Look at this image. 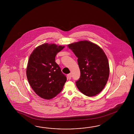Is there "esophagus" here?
Here are the masks:
<instances>
[{"label":"esophagus","instance_id":"1","mask_svg":"<svg viewBox=\"0 0 134 134\" xmlns=\"http://www.w3.org/2000/svg\"><path fill=\"white\" fill-rule=\"evenodd\" d=\"M67 76H68V80H71V77H72V74H71V73L68 74Z\"/></svg>","mask_w":134,"mask_h":134}]
</instances>
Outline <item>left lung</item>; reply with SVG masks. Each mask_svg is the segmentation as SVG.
<instances>
[{"mask_svg":"<svg viewBox=\"0 0 134 134\" xmlns=\"http://www.w3.org/2000/svg\"><path fill=\"white\" fill-rule=\"evenodd\" d=\"M77 57L80 76L76 82L80 91L88 97L99 94L108 80V60L103 49L94 43L82 41L68 45Z\"/></svg>","mask_w":134,"mask_h":134,"instance_id":"left-lung-1","label":"left lung"}]
</instances>
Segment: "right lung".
I'll return each instance as SVG.
<instances>
[{
    "mask_svg": "<svg viewBox=\"0 0 134 134\" xmlns=\"http://www.w3.org/2000/svg\"><path fill=\"white\" fill-rule=\"evenodd\" d=\"M65 47L43 43L37 47L29 59L26 75L31 88L39 96L50 100L62 90L66 77L55 62L58 52Z\"/></svg>",
    "mask_w": 134,
    "mask_h": 134,
    "instance_id": "obj_1",
    "label": "right lung"
}]
</instances>
